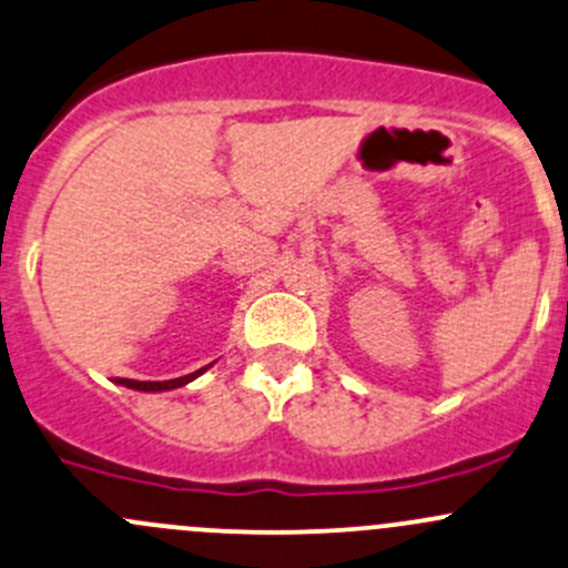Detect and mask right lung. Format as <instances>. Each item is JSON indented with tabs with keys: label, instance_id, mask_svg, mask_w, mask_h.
I'll return each instance as SVG.
<instances>
[{
	"label": "right lung",
	"instance_id": "obj_1",
	"mask_svg": "<svg viewBox=\"0 0 568 568\" xmlns=\"http://www.w3.org/2000/svg\"><path fill=\"white\" fill-rule=\"evenodd\" d=\"M209 367H212V364H206V367L195 369V373H190V375H182V378H171V381H130V378H116V384L119 386H128V389H135V392H171V389H179V386L190 384V381H195L201 373H206Z\"/></svg>",
	"mask_w": 568,
	"mask_h": 568
}]
</instances>
